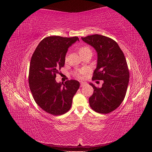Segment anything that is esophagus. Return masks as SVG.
<instances>
[{"label": "esophagus", "instance_id": "1", "mask_svg": "<svg viewBox=\"0 0 152 152\" xmlns=\"http://www.w3.org/2000/svg\"><path fill=\"white\" fill-rule=\"evenodd\" d=\"M85 85V83L84 82H81L80 83V87H81V88H82V87Z\"/></svg>", "mask_w": 152, "mask_h": 152}]
</instances>
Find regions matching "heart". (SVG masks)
Segmentation results:
<instances>
[{
    "mask_svg": "<svg viewBox=\"0 0 152 152\" xmlns=\"http://www.w3.org/2000/svg\"><path fill=\"white\" fill-rule=\"evenodd\" d=\"M78 52L81 57L88 53L92 54V51L91 48H90L88 46H86V45L85 46H82L79 48ZM86 73H87V70L86 69H82L75 71L74 74L76 77H78L79 78H82L83 77L85 76V74Z\"/></svg>",
    "mask_w": 152,
    "mask_h": 152,
    "instance_id": "heart-1",
    "label": "heart"
}]
</instances>
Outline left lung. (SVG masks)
<instances>
[{
  "mask_svg": "<svg viewBox=\"0 0 152 152\" xmlns=\"http://www.w3.org/2000/svg\"><path fill=\"white\" fill-rule=\"evenodd\" d=\"M82 39L97 52L92 80L104 81L101 88L90 83L94 91L89 99V105L96 112L108 114L119 107L125 96L129 81L127 61L118 43L110 38L93 34Z\"/></svg>",
  "mask_w": 152,
  "mask_h": 152,
  "instance_id": "left-lung-1",
  "label": "left lung"
}]
</instances>
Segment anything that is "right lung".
I'll use <instances>...</instances> for the list:
<instances>
[{
    "mask_svg": "<svg viewBox=\"0 0 152 152\" xmlns=\"http://www.w3.org/2000/svg\"><path fill=\"white\" fill-rule=\"evenodd\" d=\"M79 40L77 37H48L38 45L31 57L28 83L37 104L48 114L59 115L71 108L80 88L77 80L57 83L56 74L64 65L68 48Z\"/></svg>",
    "mask_w": 152,
    "mask_h": 152,
    "instance_id": "obj_1",
    "label": "right lung"
}]
</instances>
